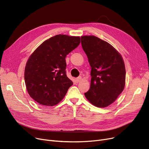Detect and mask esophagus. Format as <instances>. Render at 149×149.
Returning a JSON list of instances; mask_svg holds the SVG:
<instances>
[{
  "label": "esophagus",
  "instance_id": "obj_1",
  "mask_svg": "<svg viewBox=\"0 0 149 149\" xmlns=\"http://www.w3.org/2000/svg\"><path fill=\"white\" fill-rule=\"evenodd\" d=\"M81 79H82L81 77H77V79H75V81H76L77 83H79V82H80L81 80Z\"/></svg>",
  "mask_w": 149,
  "mask_h": 149
}]
</instances>
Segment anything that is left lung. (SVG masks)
<instances>
[{
    "mask_svg": "<svg viewBox=\"0 0 149 149\" xmlns=\"http://www.w3.org/2000/svg\"><path fill=\"white\" fill-rule=\"evenodd\" d=\"M81 43L91 67V87L84 95L96 107H107L124 88L126 69L123 59L111 45L95 36H82Z\"/></svg>",
    "mask_w": 149,
    "mask_h": 149,
    "instance_id": "1",
    "label": "left lung"
}]
</instances>
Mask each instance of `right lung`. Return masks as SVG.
<instances>
[{"label": "right lung", "mask_w": 149, "mask_h": 149, "mask_svg": "<svg viewBox=\"0 0 149 149\" xmlns=\"http://www.w3.org/2000/svg\"><path fill=\"white\" fill-rule=\"evenodd\" d=\"M80 43V37L58 34L43 42L31 55L25 69L30 97L40 104L53 106L73 84L66 75V55Z\"/></svg>", "instance_id": "right-lung-1"}]
</instances>
